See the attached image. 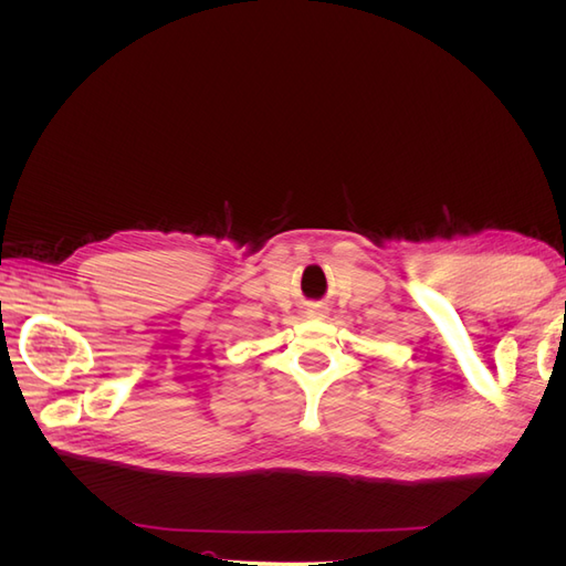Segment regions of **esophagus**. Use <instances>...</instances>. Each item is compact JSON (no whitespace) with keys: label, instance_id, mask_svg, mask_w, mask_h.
I'll return each instance as SVG.
<instances>
[{"label":"esophagus","instance_id":"obj_1","mask_svg":"<svg viewBox=\"0 0 566 566\" xmlns=\"http://www.w3.org/2000/svg\"><path fill=\"white\" fill-rule=\"evenodd\" d=\"M310 316H316V318H325V312H323V310H310Z\"/></svg>","mask_w":566,"mask_h":566}]
</instances>
